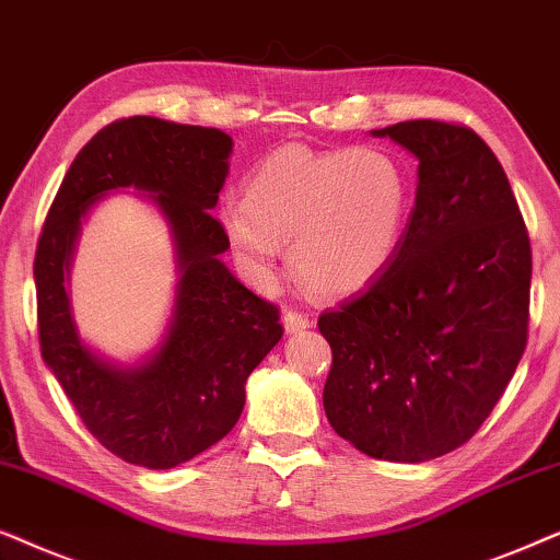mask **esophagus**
Segmentation results:
<instances>
[{
    "instance_id": "34e87169",
    "label": "esophagus",
    "mask_w": 560,
    "mask_h": 560,
    "mask_svg": "<svg viewBox=\"0 0 560 560\" xmlns=\"http://www.w3.org/2000/svg\"><path fill=\"white\" fill-rule=\"evenodd\" d=\"M310 325H312V319L307 315H302V312H294V310H287L284 312V330L287 332L307 330Z\"/></svg>"
}]
</instances>
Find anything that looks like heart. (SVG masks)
Masks as SVG:
<instances>
[{
  "label": "heart",
  "instance_id": "1",
  "mask_svg": "<svg viewBox=\"0 0 560 560\" xmlns=\"http://www.w3.org/2000/svg\"><path fill=\"white\" fill-rule=\"evenodd\" d=\"M412 184L382 148L312 151L281 145L253 168L245 197H228L220 222L237 264L266 279L289 243L296 279L323 294L366 289L405 241Z\"/></svg>",
  "mask_w": 560,
  "mask_h": 560
}]
</instances>
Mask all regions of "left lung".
<instances>
[{"mask_svg":"<svg viewBox=\"0 0 560 560\" xmlns=\"http://www.w3.org/2000/svg\"><path fill=\"white\" fill-rule=\"evenodd\" d=\"M371 136L420 161L415 207L392 266L319 317L332 348L323 405L353 448L422 464L481 428L525 353L530 237L474 130L407 119Z\"/></svg>","mask_w":560,"mask_h":560,"instance_id":"1","label":"left lung"}]
</instances>
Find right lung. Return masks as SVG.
Returning <instances> with one entry per match:
<instances>
[{
    "instance_id": "add662e5",
    "label": "right lung",
    "mask_w": 560,
    "mask_h": 560,
    "mask_svg": "<svg viewBox=\"0 0 560 560\" xmlns=\"http://www.w3.org/2000/svg\"><path fill=\"white\" fill-rule=\"evenodd\" d=\"M233 138L159 117L117 119L73 159L35 250L37 332L46 366L104 448L145 468H174L210 448L245 405V382L281 340L279 310L222 264L230 248L212 218ZM136 188L167 220L177 296L151 357L122 368L86 347L70 302L80 222L100 198Z\"/></svg>"
}]
</instances>
